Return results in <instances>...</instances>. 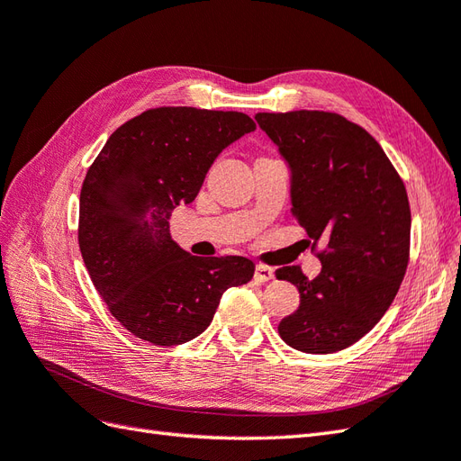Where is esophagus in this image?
<instances>
[{
    "instance_id": "34e87169",
    "label": "esophagus",
    "mask_w": 461,
    "mask_h": 461,
    "mask_svg": "<svg viewBox=\"0 0 461 461\" xmlns=\"http://www.w3.org/2000/svg\"><path fill=\"white\" fill-rule=\"evenodd\" d=\"M254 276H256L258 283H269L275 278V271L271 267H267V265H258Z\"/></svg>"
}]
</instances>
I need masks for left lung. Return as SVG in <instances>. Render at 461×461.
<instances>
[{
    "label": "left lung",
    "instance_id": "1",
    "mask_svg": "<svg viewBox=\"0 0 461 461\" xmlns=\"http://www.w3.org/2000/svg\"><path fill=\"white\" fill-rule=\"evenodd\" d=\"M256 121L290 167L292 215L313 246L325 242L313 281L300 267L276 271L300 290V308L278 334L305 354L344 350L379 323L406 275V186L379 142L339 113L302 109Z\"/></svg>",
    "mask_w": 461,
    "mask_h": 461
}]
</instances>
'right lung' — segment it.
Listing matches in <instances>:
<instances>
[{
	"label": "right lung",
	"instance_id": "1",
	"mask_svg": "<svg viewBox=\"0 0 461 461\" xmlns=\"http://www.w3.org/2000/svg\"><path fill=\"white\" fill-rule=\"evenodd\" d=\"M256 122L239 111L148 109L109 136L80 190L78 246L119 323L158 346L196 339L222 292L252 281L242 256L198 258L169 232L173 209L198 196L219 153Z\"/></svg>",
	"mask_w": 461,
	"mask_h": 461
}]
</instances>
